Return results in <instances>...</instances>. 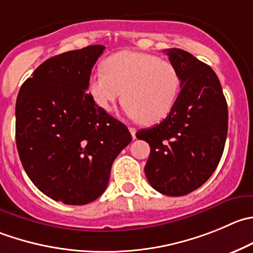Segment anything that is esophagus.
Returning a JSON list of instances; mask_svg holds the SVG:
<instances>
[{
	"label": "esophagus",
	"mask_w": 253,
	"mask_h": 253,
	"mask_svg": "<svg viewBox=\"0 0 253 253\" xmlns=\"http://www.w3.org/2000/svg\"><path fill=\"white\" fill-rule=\"evenodd\" d=\"M128 129H129V132H131V134H132V137H133V139L136 138V132H137V129L134 128V127H128Z\"/></svg>",
	"instance_id": "34e87169"
}]
</instances>
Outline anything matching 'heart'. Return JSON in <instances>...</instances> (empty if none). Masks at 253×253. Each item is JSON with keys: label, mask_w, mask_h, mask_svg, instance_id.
Wrapping results in <instances>:
<instances>
[{"label": "heart", "mask_w": 253, "mask_h": 253, "mask_svg": "<svg viewBox=\"0 0 253 253\" xmlns=\"http://www.w3.org/2000/svg\"><path fill=\"white\" fill-rule=\"evenodd\" d=\"M104 72L92 75L87 90L99 109L111 112L124 95L125 110L144 125L162 121L173 109L179 77L171 63L141 51L122 50L104 61Z\"/></svg>", "instance_id": "obj_1"}]
</instances>
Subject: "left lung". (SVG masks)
I'll list each match as a JSON object with an SVG mask.
<instances>
[{
  "label": "left lung",
  "mask_w": 253,
  "mask_h": 253,
  "mask_svg": "<svg viewBox=\"0 0 253 253\" xmlns=\"http://www.w3.org/2000/svg\"><path fill=\"white\" fill-rule=\"evenodd\" d=\"M180 80L173 109L159 125L136 137L151 147L144 173L157 192L181 197L202 186L221 159L227 104L214 70L181 49L167 50Z\"/></svg>",
  "instance_id": "8db88e82"
}]
</instances>
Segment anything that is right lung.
I'll use <instances>...</instances> for the list:
<instances>
[{"label": "right lung", "instance_id": "add662e5", "mask_svg": "<svg viewBox=\"0 0 253 253\" xmlns=\"http://www.w3.org/2000/svg\"><path fill=\"white\" fill-rule=\"evenodd\" d=\"M104 49L89 45L49 58L17 96L22 166L43 194L68 205L96 200L106 189L115 158L132 141L128 128L86 92Z\"/></svg>", "mask_w": 253, "mask_h": 253}]
</instances>
